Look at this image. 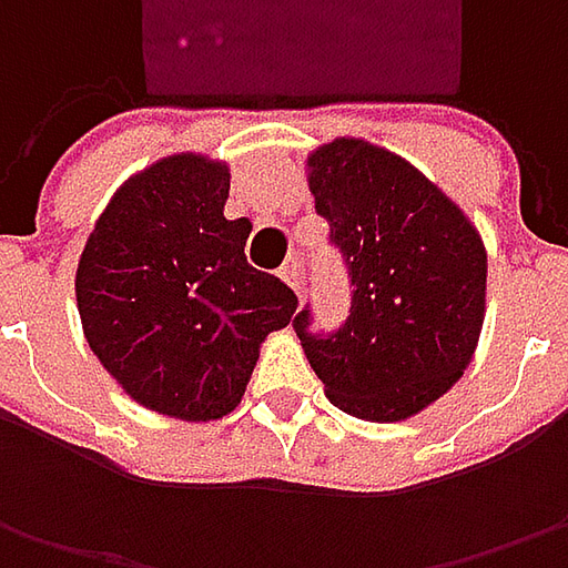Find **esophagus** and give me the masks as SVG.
Returning a JSON list of instances; mask_svg holds the SVG:
<instances>
[{
  "label": "esophagus",
  "instance_id": "1",
  "mask_svg": "<svg viewBox=\"0 0 568 568\" xmlns=\"http://www.w3.org/2000/svg\"><path fill=\"white\" fill-rule=\"evenodd\" d=\"M281 277L294 287L296 294L303 291V272H300V258H287L284 262V268H281Z\"/></svg>",
  "mask_w": 568,
  "mask_h": 568
}]
</instances>
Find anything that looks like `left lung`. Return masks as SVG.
<instances>
[{
	"mask_svg": "<svg viewBox=\"0 0 568 568\" xmlns=\"http://www.w3.org/2000/svg\"><path fill=\"white\" fill-rule=\"evenodd\" d=\"M310 189L354 296L335 332H313L303 306L296 338L344 414L407 420L446 395L477 347L487 296L480 233L420 170L361 139L313 151Z\"/></svg>",
	"mask_w": 568,
	"mask_h": 568,
	"instance_id": "left-lung-1",
	"label": "left lung"
}]
</instances>
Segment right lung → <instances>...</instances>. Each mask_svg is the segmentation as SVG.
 I'll use <instances>...</instances> for the list:
<instances>
[{"label":"right lung","instance_id":"1","mask_svg":"<svg viewBox=\"0 0 568 568\" xmlns=\"http://www.w3.org/2000/svg\"><path fill=\"white\" fill-rule=\"evenodd\" d=\"M230 170L173 154L132 176L91 230L75 274L84 338L135 402L180 420L230 414L265 335L296 294L246 262L252 224L227 221Z\"/></svg>","mask_w":568,"mask_h":568}]
</instances>
